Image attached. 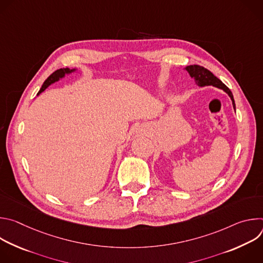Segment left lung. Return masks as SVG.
Segmentation results:
<instances>
[{
	"mask_svg": "<svg viewBox=\"0 0 263 263\" xmlns=\"http://www.w3.org/2000/svg\"><path fill=\"white\" fill-rule=\"evenodd\" d=\"M185 69L189 71L190 76L195 79L196 83L199 86L203 87V86L212 85L214 87L222 89L224 92H227L228 96L231 98V101H232V104H233V108L235 110V102H234L233 95H232L231 90L226 85H224L217 77H215L210 70H208L207 68H205V67H203L201 65H197V64L186 66Z\"/></svg>",
	"mask_w": 263,
	"mask_h": 263,
	"instance_id": "left-lung-1",
	"label": "left lung"
}]
</instances>
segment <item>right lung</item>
I'll return each mask as SVG.
<instances>
[{"label":"right lung","instance_id":"1","mask_svg":"<svg viewBox=\"0 0 263 263\" xmlns=\"http://www.w3.org/2000/svg\"><path fill=\"white\" fill-rule=\"evenodd\" d=\"M73 71H76V68L70 69V68H68V67H65V68H60V69L55 70V71L51 74V76L44 82V84H43L41 90L39 91V93H37V96H39L40 93H42V92H43L46 88H48L51 84H53V83L59 81L60 79H62V78L65 76V74L71 73V72H73Z\"/></svg>","mask_w":263,"mask_h":263}]
</instances>
